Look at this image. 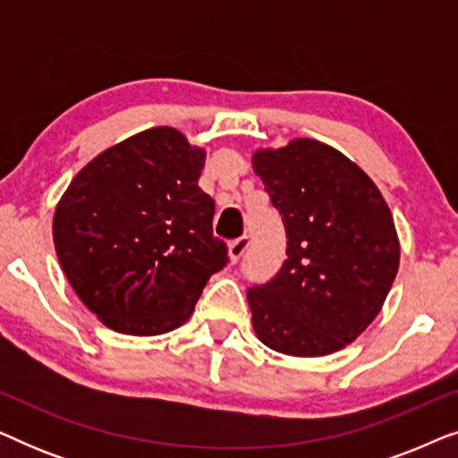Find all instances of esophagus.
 Returning <instances> with one entry per match:
<instances>
[{
    "label": "esophagus",
    "instance_id": "obj_1",
    "mask_svg": "<svg viewBox=\"0 0 458 458\" xmlns=\"http://www.w3.org/2000/svg\"><path fill=\"white\" fill-rule=\"evenodd\" d=\"M248 246H250V240L246 235L243 237H240V240H233L229 243V260L233 262H240V259L243 254H246V250H248Z\"/></svg>",
    "mask_w": 458,
    "mask_h": 458
}]
</instances>
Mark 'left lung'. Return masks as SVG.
Returning a JSON list of instances; mask_svg holds the SVG:
<instances>
[{
  "label": "left lung",
  "instance_id": "obj_1",
  "mask_svg": "<svg viewBox=\"0 0 458 458\" xmlns=\"http://www.w3.org/2000/svg\"><path fill=\"white\" fill-rule=\"evenodd\" d=\"M284 218L287 259L248 292L259 340L287 356H327L379 315L400 265V240L379 187L340 149L292 140L252 154Z\"/></svg>",
  "mask_w": 458,
  "mask_h": 458
}]
</instances>
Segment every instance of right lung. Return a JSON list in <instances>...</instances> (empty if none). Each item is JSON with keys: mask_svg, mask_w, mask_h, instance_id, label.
I'll return each instance as SVG.
<instances>
[{"mask_svg": "<svg viewBox=\"0 0 458 458\" xmlns=\"http://www.w3.org/2000/svg\"><path fill=\"white\" fill-rule=\"evenodd\" d=\"M206 148L152 127L81 168L55 204L60 267L81 302L124 335H160L191 317L227 265L212 235L215 202L199 190Z\"/></svg>", "mask_w": 458, "mask_h": 458, "instance_id": "add662e5", "label": "right lung"}]
</instances>
